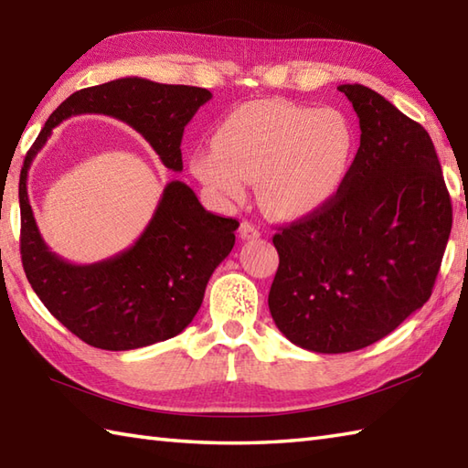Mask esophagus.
<instances>
[{"mask_svg":"<svg viewBox=\"0 0 468 468\" xmlns=\"http://www.w3.org/2000/svg\"><path fill=\"white\" fill-rule=\"evenodd\" d=\"M239 235L241 239H257V237L261 235L260 227H255L251 221H243L239 227Z\"/></svg>","mask_w":468,"mask_h":468,"instance_id":"34e87169","label":"esophagus"}]
</instances>
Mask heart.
I'll use <instances>...</instances> for the list:
<instances>
[{
  "mask_svg": "<svg viewBox=\"0 0 468 468\" xmlns=\"http://www.w3.org/2000/svg\"><path fill=\"white\" fill-rule=\"evenodd\" d=\"M356 136L332 108L255 101L217 128L215 143L197 148L193 173L225 203H241L251 181L273 215L303 217L340 191Z\"/></svg>",
  "mask_w": 468,
  "mask_h": 468,
  "instance_id": "obj_1",
  "label": "heart"
}]
</instances>
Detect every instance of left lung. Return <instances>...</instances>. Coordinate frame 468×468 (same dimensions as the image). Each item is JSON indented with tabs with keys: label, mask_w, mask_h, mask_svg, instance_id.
<instances>
[{
	"label": "left lung",
	"mask_w": 468,
	"mask_h": 468,
	"mask_svg": "<svg viewBox=\"0 0 468 468\" xmlns=\"http://www.w3.org/2000/svg\"><path fill=\"white\" fill-rule=\"evenodd\" d=\"M360 148L330 201L273 235L275 325L317 354L362 350L429 302L452 205L424 128L362 84H342Z\"/></svg>",
	"instance_id": "8db88e82"
}]
</instances>
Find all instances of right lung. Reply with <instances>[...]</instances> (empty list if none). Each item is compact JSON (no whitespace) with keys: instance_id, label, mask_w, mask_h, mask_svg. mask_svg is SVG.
Segmentation results:
<instances>
[{"instance_id":"add662e5","label":"right lung","mask_w":468,"mask_h":468,"mask_svg":"<svg viewBox=\"0 0 468 468\" xmlns=\"http://www.w3.org/2000/svg\"><path fill=\"white\" fill-rule=\"evenodd\" d=\"M211 98L207 88L118 78L66 98L27 151L19 175L24 271L48 312L82 342L124 352L181 334L201 307L217 265L231 253L239 223L208 213L191 186L171 181L134 245L98 263H69L39 235L27 197L32 161L66 118L106 114L133 126L166 168L181 173L185 126Z\"/></svg>"}]
</instances>
